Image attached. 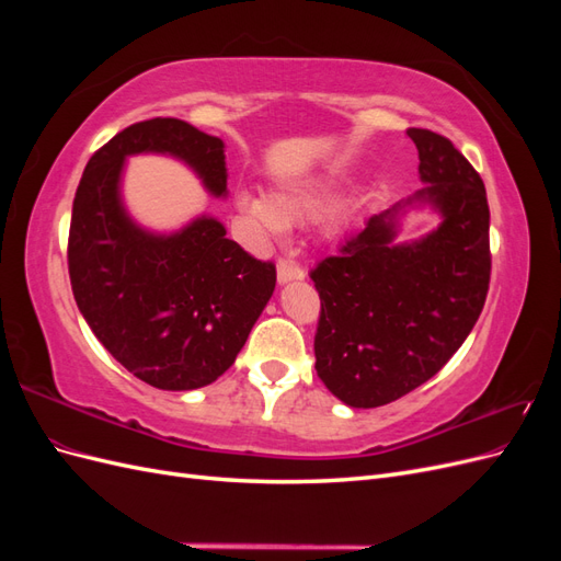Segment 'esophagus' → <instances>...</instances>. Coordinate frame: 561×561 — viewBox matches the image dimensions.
Returning <instances> with one entry per match:
<instances>
[{"mask_svg":"<svg viewBox=\"0 0 561 561\" xmlns=\"http://www.w3.org/2000/svg\"><path fill=\"white\" fill-rule=\"evenodd\" d=\"M304 278V268L297 266L290 260H280L278 262V283H290V280H301Z\"/></svg>","mask_w":561,"mask_h":561,"instance_id":"34e87169","label":"esophagus"}]
</instances>
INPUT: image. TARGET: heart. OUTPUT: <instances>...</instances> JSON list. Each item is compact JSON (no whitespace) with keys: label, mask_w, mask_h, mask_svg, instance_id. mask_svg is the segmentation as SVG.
Here are the masks:
<instances>
[{"label":"heart","mask_w":561,"mask_h":561,"mask_svg":"<svg viewBox=\"0 0 561 561\" xmlns=\"http://www.w3.org/2000/svg\"><path fill=\"white\" fill-rule=\"evenodd\" d=\"M339 203V190L330 182H313L301 186H285L274 198H264L250 192L236 194V213L241 222L260 241H278L287 225L316 222V219L330 215Z\"/></svg>","instance_id":"heart-1"}]
</instances>
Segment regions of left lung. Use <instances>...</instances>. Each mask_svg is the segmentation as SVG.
I'll use <instances>...</instances> for the list:
<instances>
[{
	"instance_id": "1",
	"label": "left lung",
	"mask_w": 561,
	"mask_h": 561,
	"mask_svg": "<svg viewBox=\"0 0 561 561\" xmlns=\"http://www.w3.org/2000/svg\"><path fill=\"white\" fill-rule=\"evenodd\" d=\"M423 190L379 215L339 254L318 262L316 371L348 407L369 410L426 383L478 322L491 274L489 203L480 173L445 135L407 128ZM428 202L444 217L419 242L398 244L397 217Z\"/></svg>"
}]
</instances>
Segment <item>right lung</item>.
I'll use <instances>...</instances> for the list:
<instances>
[{"mask_svg":"<svg viewBox=\"0 0 561 561\" xmlns=\"http://www.w3.org/2000/svg\"><path fill=\"white\" fill-rule=\"evenodd\" d=\"M184 161L213 196H227L225 142L180 118H149L100 147L75 194L67 266L81 316L133 377L194 390L233 365L276 287V266L254 260L215 217L151 233L122 201L126 157Z\"/></svg>","mask_w":561,"mask_h":561,"instance_id":"obj_1","label":"right lung"}]
</instances>
